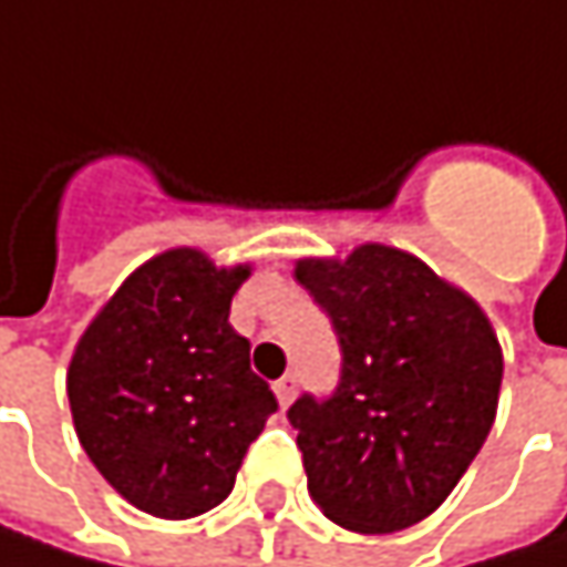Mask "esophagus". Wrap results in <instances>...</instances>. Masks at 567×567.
<instances>
[{
  "label": "esophagus",
  "mask_w": 567,
  "mask_h": 567,
  "mask_svg": "<svg viewBox=\"0 0 567 567\" xmlns=\"http://www.w3.org/2000/svg\"><path fill=\"white\" fill-rule=\"evenodd\" d=\"M276 395H279V405H288V402H291V399H295V389H298V380H295V377H291V373H285L282 380H276Z\"/></svg>",
  "instance_id": "esophagus-1"
}]
</instances>
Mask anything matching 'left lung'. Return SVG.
<instances>
[{
	"instance_id": "8db88e82",
	"label": "left lung",
	"mask_w": 567,
	"mask_h": 567,
	"mask_svg": "<svg viewBox=\"0 0 567 567\" xmlns=\"http://www.w3.org/2000/svg\"><path fill=\"white\" fill-rule=\"evenodd\" d=\"M295 279L340 343L334 392L288 409L308 493L343 529H405L435 513L487 441L499 340L464 291L380 243L343 262L301 259Z\"/></svg>"
}]
</instances>
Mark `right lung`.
<instances>
[{"label": "right lung", "mask_w": 567, "mask_h": 567, "mask_svg": "<svg viewBox=\"0 0 567 567\" xmlns=\"http://www.w3.org/2000/svg\"><path fill=\"white\" fill-rule=\"evenodd\" d=\"M246 266L172 249L135 269L80 337L68 399L80 444L132 506L190 519L230 496L279 409L230 328Z\"/></svg>", "instance_id": "obj_1"}]
</instances>
